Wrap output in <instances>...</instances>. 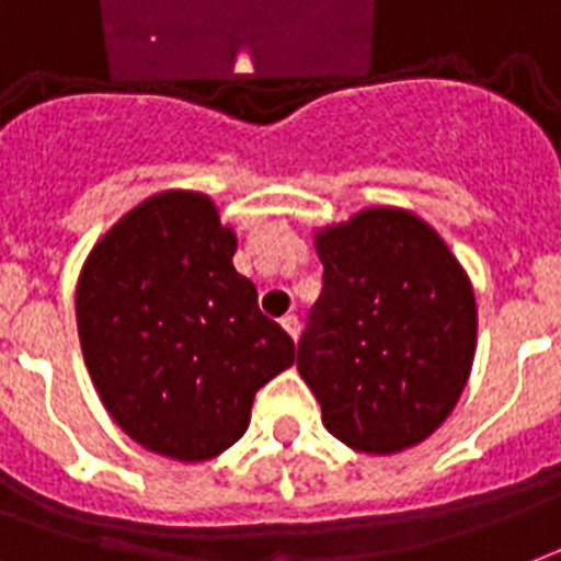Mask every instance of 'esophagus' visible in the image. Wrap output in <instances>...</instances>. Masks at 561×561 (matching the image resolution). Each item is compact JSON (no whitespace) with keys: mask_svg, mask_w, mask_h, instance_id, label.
<instances>
[{"mask_svg":"<svg viewBox=\"0 0 561 561\" xmlns=\"http://www.w3.org/2000/svg\"><path fill=\"white\" fill-rule=\"evenodd\" d=\"M282 327H285V333L291 335L294 342L300 339V318H297V314H285V318H282Z\"/></svg>","mask_w":561,"mask_h":561,"instance_id":"obj_1","label":"esophagus"}]
</instances>
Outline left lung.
Segmentation results:
<instances>
[{
  "label": "left lung",
  "instance_id": "8db88e82",
  "mask_svg": "<svg viewBox=\"0 0 561 561\" xmlns=\"http://www.w3.org/2000/svg\"><path fill=\"white\" fill-rule=\"evenodd\" d=\"M323 291L297 347L327 431L368 455L413 449L470 380L479 312L446 240L404 207L314 231Z\"/></svg>",
  "mask_w": 561,
  "mask_h": 561
}]
</instances>
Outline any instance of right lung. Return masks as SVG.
Here are the masks:
<instances>
[{
    "instance_id": "1",
    "label": "right lung",
    "mask_w": 561,
    "mask_h": 561,
    "mask_svg": "<svg viewBox=\"0 0 561 561\" xmlns=\"http://www.w3.org/2000/svg\"><path fill=\"white\" fill-rule=\"evenodd\" d=\"M214 198L165 190L103 234L77 282L91 383L142 449L198 463L249 428L252 398L294 365L291 335L234 270Z\"/></svg>"
}]
</instances>
